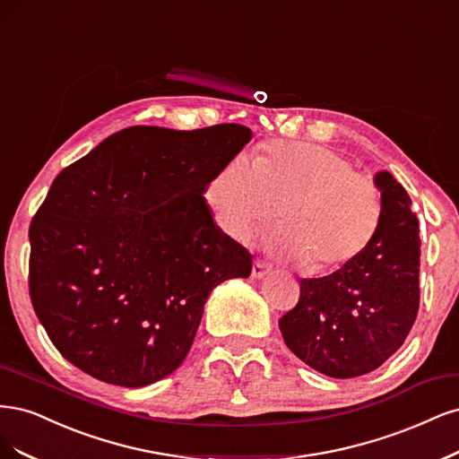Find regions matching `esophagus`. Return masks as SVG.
Listing matches in <instances>:
<instances>
[{"label":"esophagus","mask_w":459,"mask_h":459,"mask_svg":"<svg viewBox=\"0 0 459 459\" xmlns=\"http://www.w3.org/2000/svg\"><path fill=\"white\" fill-rule=\"evenodd\" d=\"M271 271H273V267H271L269 263H264L261 259H255L254 269H251V274H254V278H263V276H267Z\"/></svg>","instance_id":"1"}]
</instances>
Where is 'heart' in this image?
<instances>
[{
	"instance_id": "obj_1",
	"label": "heart",
	"mask_w": 459,
	"mask_h": 459,
	"mask_svg": "<svg viewBox=\"0 0 459 459\" xmlns=\"http://www.w3.org/2000/svg\"><path fill=\"white\" fill-rule=\"evenodd\" d=\"M204 198L215 225L234 242L263 234L273 255L305 263L313 274L333 273L357 259L374 240L381 221L379 190L354 173L351 161L307 143L261 144L251 164L234 158L205 185Z\"/></svg>"
}]
</instances>
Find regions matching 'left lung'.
<instances>
[{
  "label": "left lung",
  "mask_w": 459,
  "mask_h": 459,
  "mask_svg": "<svg viewBox=\"0 0 459 459\" xmlns=\"http://www.w3.org/2000/svg\"><path fill=\"white\" fill-rule=\"evenodd\" d=\"M381 221L345 267L303 278L299 303L280 318L288 349L316 372L347 379L374 372L403 347L420 307V223L404 186L377 171Z\"/></svg>",
  "instance_id": "obj_1"
}]
</instances>
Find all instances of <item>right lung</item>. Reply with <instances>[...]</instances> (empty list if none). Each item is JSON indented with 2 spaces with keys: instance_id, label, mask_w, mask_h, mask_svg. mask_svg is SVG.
<instances>
[{
  "instance_id": "obj_1",
  "label": "right lung",
  "mask_w": 459,
  "mask_h": 459,
  "mask_svg": "<svg viewBox=\"0 0 459 459\" xmlns=\"http://www.w3.org/2000/svg\"><path fill=\"white\" fill-rule=\"evenodd\" d=\"M251 137L135 126L58 173L30 225V298L68 362L120 387L183 364L210 293L251 273L204 198Z\"/></svg>"
}]
</instances>
